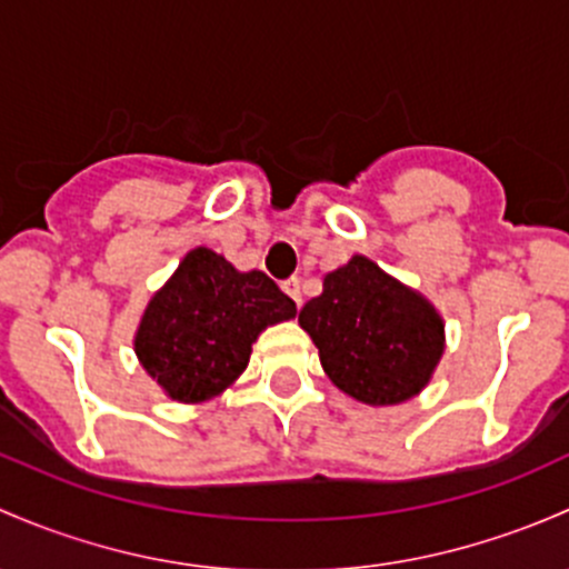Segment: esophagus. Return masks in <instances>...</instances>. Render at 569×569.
<instances>
[{
    "mask_svg": "<svg viewBox=\"0 0 569 569\" xmlns=\"http://www.w3.org/2000/svg\"><path fill=\"white\" fill-rule=\"evenodd\" d=\"M282 290L287 292V296L292 298V301L298 303V307H301V279H298V277L284 279V282H282Z\"/></svg>",
    "mask_w": 569,
    "mask_h": 569,
    "instance_id": "1",
    "label": "esophagus"
}]
</instances>
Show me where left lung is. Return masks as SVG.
Masks as SVG:
<instances>
[{
    "label": "left lung",
    "instance_id": "8db88e82",
    "mask_svg": "<svg viewBox=\"0 0 569 569\" xmlns=\"http://www.w3.org/2000/svg\"><path fill=\"white\" fill-rule=\"evenodd\" d=\"M298 323L318 345L333 386L367 406L411 400L443 353L436 309L361 254L328 273Z\"/></svg>",
    "mask_w": 569,
    "mask_h": 569
}]
</instances>
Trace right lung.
<instances>
[{
    "label": "right lung",
    "mask_w": 569,
    "mask_h": 569,
    "mask_svg": "<svg viewBox=\"0 0 569 569\" xmlns=\"http://www.w3.org/2000/svg\"><path fill=\"white\" fill-rule=\"evenodd\" d=\"M296 315V301L262 271L241 273L216 251H189L144 309L137 356L172 400L224 391L249 365L262 328Z\"/></svg>",
    "instance_id": "1"
}]
</instances>
